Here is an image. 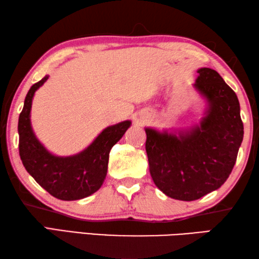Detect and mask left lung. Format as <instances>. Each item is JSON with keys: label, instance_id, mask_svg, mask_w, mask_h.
I'll list each match as a JSON object with an SVG mask.
<instances>
[{"label": "left lung", "instance_id": "1", "mask_svg": "<svg viewBox=\"0 0 259 259\" xmlns=\"http://www.w3.org/2000/svg\"><path fill=\"white\" fill-rule=\"evenodd\" d=\"M193 84L204 99L203 116L185 129L145 128L153 182L169 198L194 201L229 178L243 139L236 95L214 69H198Z\"/></svg>", "mask_w": 259, "mask_h": 259}]
</instances>
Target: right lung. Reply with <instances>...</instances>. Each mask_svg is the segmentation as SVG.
Instances as JSON below:
<instances>
[{
	"instance_id": "add662e5",
	"label": "right lung",
	"mask_w": 259,
	"mask_h": 259,
	"mask_svg": "<svg viewBox=\"0 0 259 259\" xmlns=\"http://www.w3.org/2000/svg\"><path fill=\"white\" fill-rule=\"evenodd\" d=\"M49 78L30 87L19 115V155L27 172L52 196L64 200H81L102 187L107 175L111 148L123 137L130 120L105 128L84 150L69 156L52 154L37 139L30 122L32 102L38 88Z\"/></svg>"
}]
</instances>
